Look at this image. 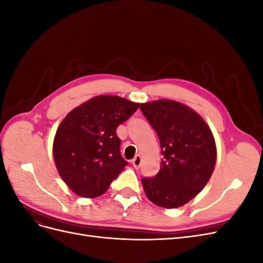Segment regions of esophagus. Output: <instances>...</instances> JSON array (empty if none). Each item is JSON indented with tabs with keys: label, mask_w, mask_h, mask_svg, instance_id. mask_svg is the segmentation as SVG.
I'll list each match as a JSON object with an SVG mask.
<instances>
[{
	"label": "esophagus",
	"mask_w": 263,
	"mask_h": 263,
	"mask_svg": "<svg viewBox=\"0 0 263 263\" xmlns=\"http://www.w3.org/2000/svg\"><path fill=\"white\" fill-rule=\"evenodd\" d=\"M132 164L135 169H138L140 164H141V157L140 156H136L133 160H132Z\"/></svg>",
	"instance_id": "1"
}]
</instances>
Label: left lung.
<instances>
[{"mask_svg": "<svg viewBox=\"0 0 263 263\" xmlns=\"http://www.w3.org/2000/svg\"><path fill=\"white\" fill-rule=\"evenodd\" d=\"M140 109L156 130L163 156L157 176L141 180L145 193L160 208H181L212 177L217 157L213 133L200 114L177 101L142 103Z\"/></svg>", "mask_w": 263, "mask_h": 263, "instance_id": "obj_1", "label": "left lung"}]
</instances>
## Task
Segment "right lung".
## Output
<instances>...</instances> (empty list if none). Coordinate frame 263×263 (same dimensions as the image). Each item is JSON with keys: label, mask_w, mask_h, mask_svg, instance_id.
Returning <instances> with one entry per match:
<instances>
[{"label": "right lung", "mask_w": 263, "mask_h": 263, "mask_svg": "<svg viewBox=\"0 0 263 263\" xmlns=\"http://www.w3.org/2000/svg\"><path fill=\"white\" fill-rule=\"evenodd\" d=\"M137 108L139 103L99 95L62 119L53 139V160L59 176L77 195H102L124 170L127 162L119 153L116 128Z\"/></svg>", "instance_id": "obj_1"}]
</instances>
